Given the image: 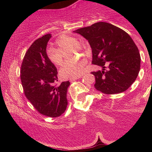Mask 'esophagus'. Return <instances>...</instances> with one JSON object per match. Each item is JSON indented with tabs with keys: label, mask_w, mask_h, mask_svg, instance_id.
<instances>
[{
	"label": "esophagus",
	"mask_w": 152,
	"mask_h": 152,
	"mask_svg": "<svg viewBox=\"0 0 152 152\" xmlns=\"http://www.w3.org/2000/svg\"><path fill=\"white\" fill-rule=\"evenodd\" d=\"M81 77L80 76H78V77H76V78H70V80H70V82H72V81H74V80H78V79H79V78H80Z\"/></svg>",
	"instance_id": "34e87169"
}]
</instances>
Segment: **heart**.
<instances>
[{"label": "heart", "mask_w": 152, "mask_h": 152, "mask_svg": "<svg viewBox=\"0 0 152 152\" xmlns=\"http://www.w3.org/2000/svg\"><path fill=\"white\" fill-rule=\"evenodd\" d=\"M58 48H49L46 50L48 60L57 66H62L64 63V52L72 48V54L77 51H84L86 45L73 36L62 35L56 41ZM86 61L80 59L67 61L61 68L60 74L62 78H76L81 76L85 69Z\"/></svg>", "instance_id": "heart-1"}]
</instances>
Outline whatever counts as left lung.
<instances>
[{
  "instance_id": "1",
  "label": "left lung",
  "mask_w": 152,
  "mask_h": 152,
  "mask_svg": "<svg viewBox=\"0 0 152 152\" xmlns=\"http://www.w3.org/2000/svg\"><path fill=\"white\" fill-rule=\"evenodd\" d=\"M88 41L92 64L102 70L92 72L94 88L107 94L125 91L135 82L140 70L138 48L125 31L112 24L98 22L75 31Z\"/></svg>"
}]
</instances>
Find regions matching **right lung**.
<instances>
[{
    "label": "right lung",
    "instance_id": "add662e5",
    "mask_svg": "<svg viewBox=\"0 0 152 152\" xmlns=\"http://www.w3.org/2000/svg\"><path fill=\"white\" fill-rule=\"evenodd\" d=\"M51 37L46 34L32 43L23 60L20 76L25 96L35 109L40 114L53 118L65 112L70 82L56 84L57 68L46 55Z\"/></svg>",
    "mask_w": 152,
    "mask_h": 152
}]
</instances>
